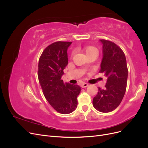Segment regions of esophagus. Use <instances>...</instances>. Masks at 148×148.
I'll list each match as a JSON object with an SVG mask.
<instances>
[{"mask_svg": "<svg viewBox=\"0 0 148 148\" xmlns=\"http://www.w3.org/2000/svg\"><path fill=\"white\" fill-rule=\"evenodd\" d=\"M88 83H82L81 84V87L82 88H86V87H87V86H88Z\"/></svg>", "mask_w": 148, "mask_h": 148, "instance_id": "34e87169", "label": "esophagus"}]
</instances>
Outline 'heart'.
Instances as JSON below:
<instances>
[{
  "mask_svg": "<svg viewBox=\"0 0 148 148\" xmlns=\"http://www.w3.org/2000/svg\"><path fill=\"white\" fill-rule=\"evenodd\" d=\"M83 49H84V52H86L87 56H89V54H91V53H97V49L95 47L91 46H84Z\"/></svg>",
  "mask_w": 148,
  "mask_h": 148,
  "instance_id": "b5f03b06",
  "label": "heart"
}]
</instances>
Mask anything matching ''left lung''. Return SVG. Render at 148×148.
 Returning a JSON list of instances; mask_svg holds the SVG:
<instances>
[{"instance_id": "obj_1", "label": "left lung", "mask_w": 148, "mask_h": 148, "mask_svg": "<svg viewBox=\"0 0 148 148\" xmlns=\"http://www.w3.org/2000/svg\"><path fill=\"white\" fill-rule=\"evenodd\" d=\"M102 59L99 72L107 77L106 88H98L93 98L95 108L101 112H110L120 105L126 91L128 69L126 57L121 48L110 41L101 39Z\"/></svg>"}]
</instances>
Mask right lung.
Returning a JSON list of instances; mask_svg holds the SVG:
<instances>
[{
  "mask_svg": "<svg viewBox=\"0 0 148 148\" xmlns=\"http://www.w3.org/2000/svg\"><path fill=\"white\" fill-rule=\"evenodd\" d=\"M71 42L57 41L48 46L39 58L38 76L46 100L57 112L68 114L77 107L81 88L62 79L68 64L67 49Z\"/></svg>",
  "mask_w": 148,
  "mask_h": 148,
  "instance_id": "right-lung-1",
  "label": "right lung"
}]
</instances>
